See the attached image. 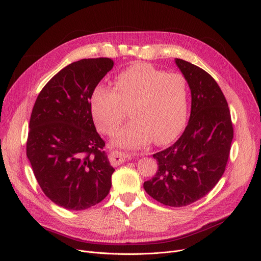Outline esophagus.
I'll return each instance as SVG.
<instances>
[{"label": "esophagus", "instance_id": "obj_1", "mask_svg": "<svg viewBox=\"0 0 261 261\" xmlns=\"http://www.w3.org/2000/svg\"><path fill=\"white\" fill-rule=\"evenodd\" d=\"M127 158H128V154H126V153L119 152V151H113L111 153V155H110V162H111L112 165L117 166L125 162Z\"/></svg>", "mask_w": 261, "mask_h": 261}]
</instances>
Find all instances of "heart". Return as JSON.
<instances>
[{
	"instance_id": "obj_1",
	"label": "heart",
	"mask_w": 261,
	"mask_h": 261,
	"mask_svg": "<svg viewBox=\"0 0 261 261\" xmlns=\"http://www.w3.org/2000/svg\"><path fill=\"white\" fill-rule=\"evenodd\" d=\"M114 84V89L95 87L91 109L98 129L112 135L125 120L127 109L132 108L133 120L114 136L115 146L134 149L152 140L164 145L180 132L187 113L186 84L180 74L136 62L118 73Z\"/></svg>"
}]
</instances>
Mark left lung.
<instances>
[{
	"instance_id": "obj_1",
	"label": "left lung",
	"mask_w": 261,
	"mask_h": 261,
	"mask_svg": "<svg viewBox=\"0 0 261 261\" xmlns=\"http://www.w3.org/2000/svg\"><path fill=\"white\" fill-rule=\"evenodd\" d=\"M174 62L190 89V116L180 139L153 154L159 168L144 188L158 202L181 207L207 195L221 179L234 131L216 80L193 63L177 58Z\"/></svg>"
}]
</instances>
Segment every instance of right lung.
<instances>
[{
    "instance_id": "right-lung-1",
    "label": "right lung",
    "mask_w": 261,
    "mask_h": 261,
    "mask_svg": "<svg viewBox=\"0 0 261 261\" xmlns=\"http://www.w3.org/2000/svg\"><path fill=\"white\" fill-rule=\"evenodd\" d=\"M113 64L109 58L68 64L47 82L33 108L26 154L41 189L63 208H90L111 188L115 169L102 150L90 100Z\"/></svg>"
}]
</instances>
